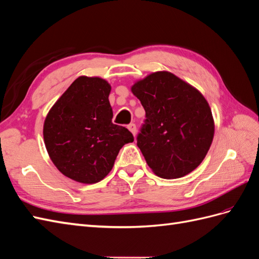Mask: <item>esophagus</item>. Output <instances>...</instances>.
I'll list each match as a JSON object with an SVG mask.
<instances>
[{
	"mask_svg": "<svg viewBox=\"0 0 259 259\" xmlns=\"http://www.w3.org/2000/svg\"><path fill=\"white\" fill-rule=\"evenodd\" d=\"M127 128L132 132V134H133L134 136H135V134H136V125L134 124V123H131V124H128L127 125Z\"/></svg>",
	"mask_w": 259,
	"mask_h": 259,
	"instance_id": "esophagus-1",
	"label": "esophagus"
}]
</instances>
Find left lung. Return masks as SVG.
<instances>
[{
    "label": "left lung",
    "mask_w": 259,
    "mask_h": 259,
    "mask_svg": "<svg viewBox=\"0 0 259 259\" xmlns=\"http://www.w3.org/2000/svg\"><path fill=\"white\" fill-rule=\"evenodd\" d=\"M132 92L146 112L136 141L147 165L166 179L191 172L204 159L214 135L204 97L167 71L136 82Z\"/></svg>",
    "instance_id": "obj_1"
}]
</instances>
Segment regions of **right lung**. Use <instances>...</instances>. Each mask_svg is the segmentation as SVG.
Instances as JSON below:
<instances>
[{
    "instance_id": "add662e5",
    "label": "right lung",
    "mask_w": 259,
    "mask_h": 259,
    "mask_svg": "<svg viewBox=\"0 0 259 259\" xmlns=\"http://www.w3.org/2000/svg\"><path fill=\"white\" fill-rule=\"evenodd\" d=\"M111 85L101 78L79 77L49 111L44 141L50 159L66 177L96 184L108 175L131 132L112 123Z\"/></svg>"
}]
</instances>
